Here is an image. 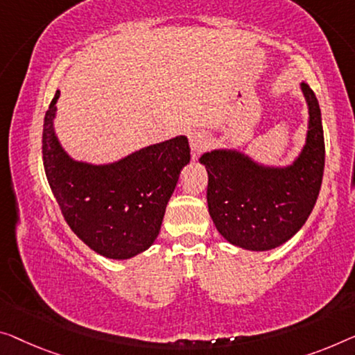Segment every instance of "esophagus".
Segmentation results:
<instances>
[{
	"mask_svg": "<svg viewBox=\"0 0 355 355\" xmlns=\"http://www.w3.org/2000/svg\"><path fill=\"white\" fill-rule=\"evenodd\" d=\"M189 145H191V150L194 153L202 151L209 145V135L202 130L189 132Z\"/></svg>",
	"mask_w": 355,
	"mask_h": 355,
	"instance_id": "obj_1",
	"label": "esophagus"
}]
</instances>
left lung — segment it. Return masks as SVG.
<instances>
[{
    "label": "left lung",
    "mask_w": 355,
    "mask_h": 355,
    "mask_svg": "<svg viewBox=\"0 0 355 355\" xmlns=\"http://www.w3.org/2000/svg\"><path fill=\"white\" fill-rule=\"evenodd\" d=\"M308 134L300 156L287 167L258 164L237 150L204 153L209 173L207 204L216 230L232 245L264 252L282 245L301 230L319 198L325 166L320 108L306 83Z\"/></svg>",
    "instance_id": "left-lung-1"
}]
</instances>
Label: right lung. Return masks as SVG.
<instances>
[{
    "mask_svg": "<svg viewBox=\"0 0 355 355\" xmlns=\"http://www.w3.org/2000/svg\"><path fill=\"white\" fill-rule=\"evenodd\" d=\"M55 92L44 116L42 162L71 231L94 252L127 260L145 252L161 231L180 172L191 159L184 135L150 145L111 164L71 159L54 132Z\"/></svg>",
    "mask_w": 355,
    "mask_h": 355,
    "instance_id": "obj_1",
    "label": "right lung"
}]
</instances>
